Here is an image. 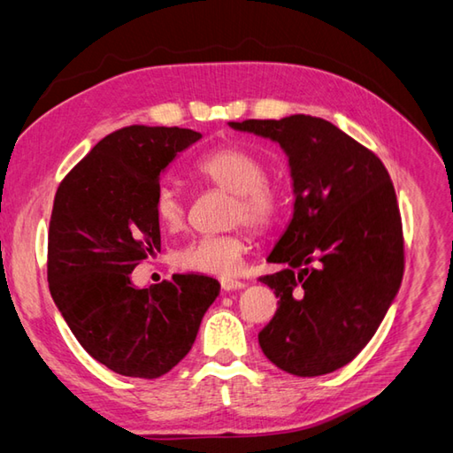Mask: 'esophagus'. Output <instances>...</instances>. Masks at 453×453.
Instances as JSON below:
<instances>
[{
    "instance_id": "34e87169",
    "label": "esophagus",
    "mask_w": 453,
    "mask_h": 453,
    "mask_svg": "<svg viewBox=\"0 0 453 453\" xmlns=\"http://www.w3.org/2000/svg\"><path fill=\"white\" fill-rule=\"evenodd\" d=\"M245 283L240 281V280H232V278H223L221 280V289L223 291H238V289H243Z\"/></svg>"
}]
</instances>
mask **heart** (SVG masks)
I'll list each match as a JSON object with an SVG mask.
<instances>
[{"instance_id":"heart-1","label":"heart","mask_w":453,"mask_h":453,"mask_svg":"<svg viewBox=\"0 0 453 453\" xmlns=\"http://www.w3.org/2000/svg\"><path fill=\"white\" fill-rule=\"evenodd\" d=\"M193 172L202 181L234 195L230 221L245 223L255 230H266L278 221L283 210V193L276 181L266 177L265 160L240 145H225L200 157ZM155 215L162 228L175 230L185 221L187 205L181 187L162 180L155 190ZM250 251L245 232L221 236H200L187 242L173 255V263L190 272L211 276H234Z\"/></svg>"}]
</instances>
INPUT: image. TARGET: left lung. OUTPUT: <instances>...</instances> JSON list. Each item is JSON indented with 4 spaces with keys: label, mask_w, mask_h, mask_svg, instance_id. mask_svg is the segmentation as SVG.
<instances>
[{
    "label": "left lung",
    "mask_w": 453,
    "mask_h": 453,
    "mask_svg": "<svg viewBox=\"0 0 453 453\" xmlns=\"http://www.w3.org/2000/svg\"><path fill=\"white\" fill-rule=\"evenodd\" d=\"M289 157L295 211L260 281L278 310L258 333L266 357L295 376L334 372L357 357L399 291L404 238L391 177L372 150L310 115L230 122Z\"/></svg>",
    "instance_id": "8db88e82"
}]
</instances>
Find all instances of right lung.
Returning <instances> with one entry per match:
<instances>
[{"label":"right lung","instance_id":"add662e5","mask_svg":"<svg viewBox=\"0 0 453 453\" xmlns=\"http://www.w3.org/2000/svg\"><path fill=\"white\" fill-rule=\"evenodd\" d=\"M202 138L177 127L132 125L92 147L54 196L49 225V289L72 333L113 372L153 380L193 348L219 283L173 273L147 289L132 283L160 251L155 190L160 172Z\"/></svg>","mask_w":453,"mask_h":453}]
</instances>
